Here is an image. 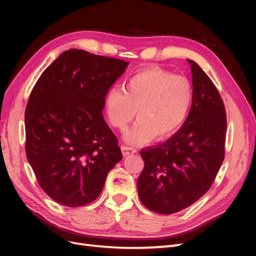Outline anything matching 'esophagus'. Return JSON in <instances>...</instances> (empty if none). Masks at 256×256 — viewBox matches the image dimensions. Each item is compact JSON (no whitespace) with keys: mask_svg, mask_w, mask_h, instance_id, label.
<instances>
[{"mask_svg":"<svg viewBox=\"0 0 256 256\" xmlns=\"http://www.w3.org/2000/svg\"><path fill=\"white\" fill-rule=\"evenodd\" d=\"M136 150L134 148V147H129L126 145H122V152L124 156H130V154H134Z\"/></svg>","mask_w":256,"mask_h":256,"instance_id":"1","label":"esophagus"}]
</instances>
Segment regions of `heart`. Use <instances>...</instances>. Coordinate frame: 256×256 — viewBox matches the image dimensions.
I'll use <instances>...</instances> for the list:
<instances>
[{"instance_id": "b5f03b06", "label": "heart", "mask_w": 256, "mask_h": 256, "mask_svg": "<svg viewBox=\"0 0 256 256\" xmlns=\"http://www.w3.org/2000/svg\"><path fill=\"white\" fill-rule=\"evenodd\" d=\"M191 82L182 76L159 68L144 69L131 76L122 88H113L104 98V111L111 125L125 130L129 144H142L156 136L158 141L172 136L187 120L193 104Z\"/></svg>"}]
</instances>
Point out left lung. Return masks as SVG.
I'll return each mask as SVG.
<instances>
[{"label": "left lung", "instance_id": "obj_1", "mask_svg": "<svg viewBox=\"0 0 256 256\" xmlns=\"http://www.w3.org/2000/svg\"><path fill=\"white\" fill-rule=\"evenodd\" d=\"M193 104L180 129L162 144L141 150L144 168L138 198L154 212L171 214L189 207L212 187L224 159L226 114L218 90L196 62Z\"/></svg>", "mask_w": 256, "mask_h": 256}]
</instances>
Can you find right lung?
<instances>
[{
	"mask_svg": "<svg viewBox=\"0 0 256 256\" xmlns=\"http://www.w3.org/2000/svg\"><path fill=\"white\" fill-rule=\"evenodd\" d=\"M128 65L70 49L36 82L26 109V152L38 184L56 202L90 204L122 160L102 110L106 92Z\"/></svg>",
	"mask_w": 256,
	"mask_h": 256,
	"instance_id": "1",
	"label": "right lung"
}]
</instances>
